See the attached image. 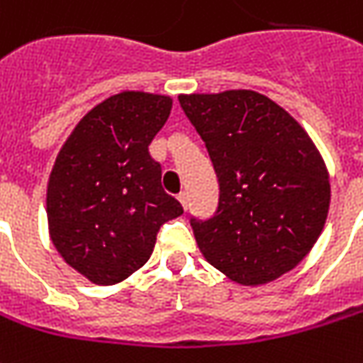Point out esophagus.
I'll return each mask as SVG.
<instances>
[{"label":"esophagus","mask_w":363,"mask_h":363,"mask_svg":"<svg viewBox=\"0 0 363 363\" xmlns=\"http://www.w3.org/2000/svg\"><path fill=\"white\" fill-rule=\"evenodd\" d=\"M179 201H181V204L184 208H189V194H186V192H181V194H179Z\"/></svg>","instance_id":"esophagus-1"}]
</instances>
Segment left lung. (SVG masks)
Segmentation results:
<instances>
[{"instance_id": "obj_1", "label": "left lung", "mask_w": 363, "mask_h": 363, "mask_svg": "<svg viewBox=\"0 0 363 363\" xmlns=\"http://www.w3.org/2000/svg\"><path fill=\"white\" fill-rule=\"evenodd\" d=\"M218 179L211 218L191 216L204 258L230 280L266 284L292 270L326 223L328 171L314 143L256 91L181 95Z\"/></svg>"}]
</instances>
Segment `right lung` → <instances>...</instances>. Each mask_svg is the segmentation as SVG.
I'll return each instance as SVG.
<instances>
[{
	"mask_svg": "<svg viewBox=\"0 0 363 363\" xmlns=\"http://www.w3.org/2000/svg\"><path fill=\"white\" fill-rule=\"evenodd\" d=\"M171 107L164 95H113L79 121L59 150L47 184L49 234L65 262L95 284L137 272L162 224L182 214L149 155Z\"/></svg>",
	"mask_w": 363,
	"mask_h": 363,
	"instance_id": "add662e5",
	"label": "right lung"
}]
</instances>
